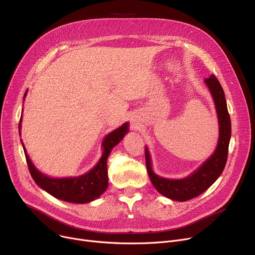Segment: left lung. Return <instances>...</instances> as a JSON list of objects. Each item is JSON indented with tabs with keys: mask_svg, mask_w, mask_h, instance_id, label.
<instances>
[{
	"mask_svg": "<svg viewBox=\"0 0 255 255\" xmlns=\"http://www.w3.org/2000/svg\"><path fill=\"white\" fill-rule=\"evenodd\" d=\"M205 82L210 89L214 101H215L219 122V139L214 154L191 176L182 180H169L154 173L148 148L146 146L144 148L145 165L153 186L159 193L170 199L179 200V202H186V200L194 198L212 186L222 173L226 164L227 155H229L232 125L224 92L215 75H211L209 78H206Z\"/></svg>",
	"mask_w": 255,
	"mask_h": 255,
	"instance_id": "left-lung-1",
	"label": "left lung"
}]
</instances>
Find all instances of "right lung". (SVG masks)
Here are the masks:
<instances>
[{"label":"right lung","instance_id":"add662e5","mask_svg":"<svg viewBox=\"0 0 255 255\" xmlns=\"http://www.w3.org/2000/svg\"><path fill=\"white\" fill-rule=\"evenodd\" d=\"M26 93H24V97ZM21 117L18 124L19 133L21 127ZM127 132L128 123H125L111 132L110 134H107L102 142L103 154L96 166L87 172L86 175L75 178L53 179L43 175L34 166L29 156L26 155L24 145L22 143L26 163H28L31 176L39 187H41L43 190L59 199L73 204L90 203L105 192L107 186H109V176H107L106 165L107 157H109L114 146L123 139Z\"/></svg>","mask_w":255,"mask_h":255}]
</instances>
